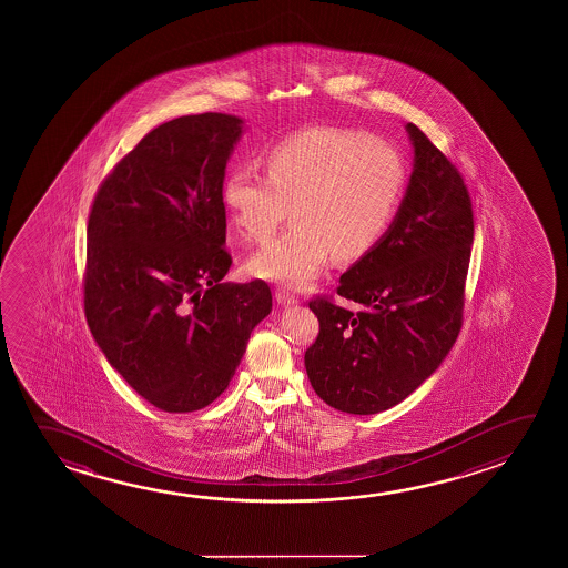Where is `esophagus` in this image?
Masks as SVG:
<instances>
[{"instance_id":"34e87169","label":"esophagus","mask_w":568,"mask_h":568,"mask_svg":"<svg viewBox=\"0 0 568 568\" xmlns=\"http://www.w3.org/2000/svg\"><path fill=\"white\" fill-rule=\"evenodd\" d=\"M275 298H277V303L283 305V307H293V305L298 303V298L288 288H277L275 291Z\"/></svg>"}]
</instances>
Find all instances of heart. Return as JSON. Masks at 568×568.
Masks as SVG:
<instances>
[{
	"label": "heart",
	"mask_w": 568,
	"mask_h": 568,
	"mask_svg": "<svg viewBox=\"0 0 568 568\" xmlns=\"http://www.w3.org/2000/svg\"><path fill=\"white\" fill-rule=\"evenodd\" d=\"M267 178L233 166L222 202L243 237L263 242L293 215V227L253 253L260 280L305 287L336 260H361L390 227L408 170L396 146L366 132L335 126L298 131L263 154Z\"/></svg>",
	"instance_id": "heart-1"
}]
</instances>
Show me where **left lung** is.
<instances>
[{"mask_svg": "<svg viewBox=\"0 0 568 568\" xmlns=\"http://www.w3.org/2000/svg\"><path fill=\"white\" fill-rule=\"evenodd\" d=\"M412 174L381 242L341 275L358 311L315 298L318 336L305 353L316 396L346 414H378L436 373L462 328L471 202L456 166L406 124Z\"/></svg>", "mask_w": 568, "mask_h": 568, "instance_id": "8db88e82", "label": "left lung"}]
</instances>
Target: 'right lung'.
Returning a JSON list of instances; mask_svg holds the SVG:
<instances>
[{"instance_id":"1","label":"right lung","mask_w":568,"mask_h":568,"mask_svg":"<svg viewBox=\"0 0 568 568\" xmlns=\"http://www.w3.org/2000/svg\"><path fill=\"white\" fill-rule=\"evenodd\" d=\"M243 131L224 112L164 122L94 197L87 323L112 368L164 412L212 404L273 307L267 283L222 281L232 267L222 182Z\"/></svg>"}]
</instances>
